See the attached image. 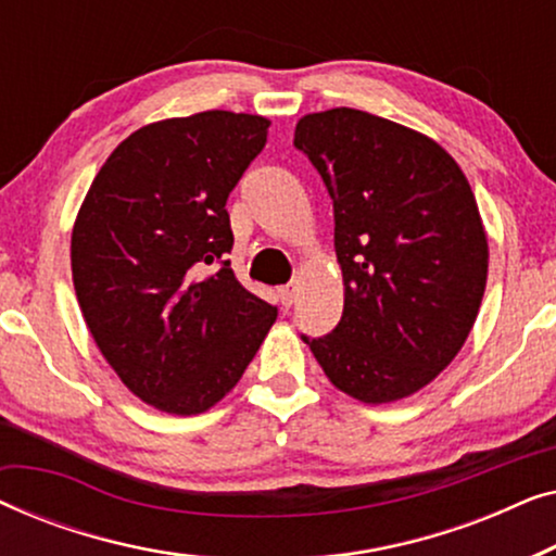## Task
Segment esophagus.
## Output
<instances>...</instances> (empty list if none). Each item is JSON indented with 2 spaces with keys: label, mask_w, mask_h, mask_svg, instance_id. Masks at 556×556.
I'll use <instances>...</instances> for the list:
<instances>
[{
  "label": "esophagus",
  "mask_w": 556,
  "mask_h": 556,
  "mask_svg": "<svg viewBox=\"0 0 556 556\" xmlns=\"http://www.w3.org/2000/svg\"><path fill=\"white\" fill-rule=\"evenodd\" d=\"M278 299H280V306L291 308V306H293V301H295V283H288V286L280 288V291H278Z\"/></svg>",
  "instance_id": "1"
}]
</instances>
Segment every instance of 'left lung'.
Here are the masks:
<instances>
[{
	"label": "left lung",
	"instance_id": "obj_1",
	"mask_svg": "<svg viewBox=\"0 0 556 556\" xmlns=\"http://www.w3.org/2000/svg\"><path fill=\"white\" fill-rule=\"evenodd\" d=\"M293 147L333 200L344 314L301 337L341 392L367 405L430 384L466 344L489 240L455 159L413 128L354 109L308 113Z\"/></svg>",
	"mask_w": 556,
	"mask_h": 556
}]
</instances>
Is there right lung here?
<instances>
[{"mask_svg":"<svg viewBox=\"0 0 556 556\" xmlns=\"http://www.w3.org/2000/svg\"><path fill=\"white\" fill-rule=\"evenodd\" d=\"M268 126L232 111L143 126L105 159L75 219L83 318L121 382L162 413L197 415L223 400L278 316L225 261L227 197Z\"/></svg>","mask_w":556,"mask_h":556,"instance_id":"1","label":"right lung"}]
</instances>
